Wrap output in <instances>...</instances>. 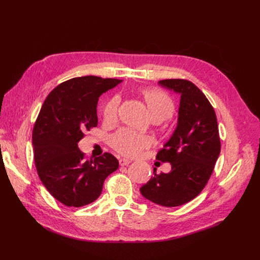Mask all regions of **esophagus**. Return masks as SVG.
<instances>
[{
    "mask_svg": "<svg viewBox=\"0 0 260 260\" xmlns=\"http://www.w3.org/2000/svg\"><path fill=\"white\" fill-rule=\"evenodd\" d=\"M119 163H120V166H121V167L128 166L129 163H131V160H128V159H125V158H121V159L119 160Z\"/></svg>",
    "mask_w": 260,
    "mask_h": 260,
    "instance_id": "esophagus-1",
    "label": "esophagus"
}]
</instances>
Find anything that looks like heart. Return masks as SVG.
<instances>
[{"label":"heart","mask_w":260,"mask_h":260,"mask_svg":"<svg viewBox=\"0 0 260 260\" xmlns=\"http://www.w3.org/2000/svg\"><path fill=\"white\" fill-rule=\"evenodd\" d=\"M141 95L153 120L163 121L174 115L176 104L168 92L158 88H144L141 90ZM119 104L120 98L118 95H114L106 102L103 109L106 121L116 120ZM111 144L119 154L126 157H136L140 155L143 149L151 146L152 141L146 136L138 135L129 129H121L113 136Z\"/></svg>","instance_id":"obj_1"}]
</instances>
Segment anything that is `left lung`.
I'll use <instances>...</instances> for the list:
<instances>
[{
  "label": "left lung",
  "mask_w": 260,
  "mask_h": 260,
  "mask_svg": "<svg viewBox=\"0 0 260 260\" xmlns=\"http://www.w3.org/2000/svg\"><path fill=\"white\" fill-rule=\"evenodd\" d=\"M163 87L181 94L178 123L156 159L170 162V173L156 174L140 187L142 196L163 207H179L193 200L207 185L220 154V138L214 108L190 81L167 79Z\"/></svg>",
  "instance_id": "obj_1"
}]
</instances>
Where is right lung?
I'll return each mask as SVG.
<instances>
[{"label":"right lung","instance_id":"right-lung-1","mask_svg":"<svg viewBox=\"0 0 260 260\" xmlns=\"http://www.w3.org/2000/svg\"><path fill=\"white\" fill-rule=\"evenodd\" d=\"M120 82L95 76L73 78L54 88L41 108L32 131L35 165L48 192L66 207L93 202L106 177L119 168L109 153L85 159L78 142L98 124L100 95Z\"/></svg>","mask_w":260,"mask_h":260}]
</instances>
